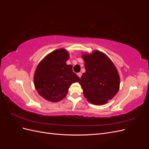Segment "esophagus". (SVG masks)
Returning <instances> with one entry per match:
<instances>
[{
  "label": "esophagus",
  "mask_w": 149,
  "mask_h": 149,
  "mask_svg": "<svg viewBox=\"0 0 149 149\" xmlns=\"http://www.w3.org/2000/svg\"><path fill=\"white\" fill-rule=\"evenodd\" d=\"M77 75L78 76V77H79V78H81V75H82V73H78L77 74Z\"/></svg>",
  "instance_id": "obj_1"
}]
</instances>
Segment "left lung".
Listing matches in <instances>:
<instances>
[{
	"label": "left lung",
	"instance_id": "1",
	"mask_svg": "<svg viewBox=\"0 0 149 149\" xmlns=\"http://www.w3.org/2000/svg\"><path fill=\"white\" fill-rule=\"evenodd\" d=\"M86 72L79 83L88 102L100 106L112 100L120 87V76L113 62L105 53L94 50L83 53Z\"/></svg>",
	"mask_w": 149,
	"mask_h": 149
}]
</instances>
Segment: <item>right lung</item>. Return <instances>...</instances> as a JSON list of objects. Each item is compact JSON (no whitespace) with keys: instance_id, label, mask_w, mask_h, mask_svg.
<instances>
[{"instance_id":"add662e5","label":"right lung","mask_w":149,"mask_h":149,"mask_svg":"<svg viewBox=\"0 0 149 149\" xmlns=\"http://www.w3.org/2000/svg\"><path fill=\"white\" fill-rule=\"evenodd\" d=\"M70 54L60 48L49 53L39 63L35 70L33 83L39 95L52 102L61 101L66 96L70 86L79 78L67 65Z\"/></svg>"}]
</instances>
